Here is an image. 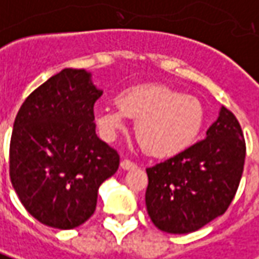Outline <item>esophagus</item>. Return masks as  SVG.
Returning a JSON list of instances; mask_svg holds the SVG:
<instances>
[{
    "label": "esophagus",
    "instance_id": "esophagus-1",
    "mask_svg": "<svg viewBox=\"0 0 259 259\" xmlns=\"http://www.w3.org/2000/svg\"><path fill=\"white\" fill-rule=\"evenodd\" d=\"M120 167H122L123 170H133V168H136L137 164L133 163V161H130V160L124 159L120 161Z\"/></svg>",
    "mask_w": 259,
    "mask_h": 259
}]
</instances>
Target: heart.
<instances>
[{"mask_svg": "<svg viewBox=\"0 0 259 259\" xmlns=\"http://www.w3.org/2000/svg\"><path fill=\"white\" fill-rule=\"evenodd\" d=\"M116 106L95 110L100 135L110 140L126 126V117L133 119L139 143L156 157L189 149L205 120L203 103L197 98L159 83L132 86L116 96Z\"/></svg>", "mask_w": 259, "mask_h": 259, "instance_id": "b5f03b06", "label": "heart"}]
</instances>
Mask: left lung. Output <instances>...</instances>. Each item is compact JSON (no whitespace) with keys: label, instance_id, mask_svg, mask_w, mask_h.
Segmentation results:
<instances>
[{"label":"left lung","instance_id":"obj_1","mask_svg":"<svg viewBox=\"0 0 259 259\" xmlns=\"http://www.w3.org/2000/svg\"><path fill=\"white\" fill-rule=\"evenodd\" d=\"M244 161L240 123L223 106L204 140L146 168V207L153 224L164 233L189 234L223 215L238 190Z\"/></svg>","mask_w":259,"mask_h":259}]
</instances>
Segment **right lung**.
<instances>
[{
    "mask_svg": "<svg viewBox=\"0 0 259 259\" xmlns=\"http://www.w3.org/2000/svg\"><path fill=\"white\" fill-rule=\"evenodd\" d=\"M85 69H62L22 103L10 144V177L39 223L72 230L92 217L98 190L119 154L96 136L93 106L102 91Z\"/></svg>",
    "mask_w": 259,
    "mask_h": 259,
    "instance_id": "right-lung-1",
    "label": "right lung"
}]
</instances>
